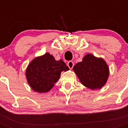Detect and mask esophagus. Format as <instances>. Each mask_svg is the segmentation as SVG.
<instances>
[{
    "instance_id": "obj_1",
    "label": "esophagus",
    "mask_w": 128,
    "mask_h": 128,
    "mask_svg": "<svg viewBox=\"0 0 128 128\" xmlns=\"http://www.w3.org/2000/svg\"><path fill=\"white\" fill-rule=\"evenodd\" d=\"M67 66L69 67L70 69H72L73 68V66H74V62H72V61H69V62L67 63Z\"/></svg>"
}]
</instances>
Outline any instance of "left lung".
<instances>
[{
  "label": "left lung",
  "mask_w": 128,
  "mask_h": 128,
  "mask_svg": "<svg viewBox=\"0 0 128 128\" xmlns=\"http://www.w3.org/2000/svg\"><path fill=\"white\" fill-rule=\"evenodd\" d=\"M73 70L84 86L91 90L100 89L109 76V68L103 58L91 54L84 56L82 61L74 66Z\"/></svg>",
  "instance_id": "obj_1"
}]
</instances>
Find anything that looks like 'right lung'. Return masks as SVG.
<instances>
[{"label":"right lung","mask_w":128,"mask_h":128,"mask_svg":"<svg viewBox=\"0 0 128 128\" xmlns=\"http://www.w3.org/2000/svg\"><path fill=\"white\" fill-rule=\"evenodd\" d=\"M68 70L63 60L57 61L52 55L46 53L31 61L26 70V77L34 91L45 93L59 80L61 72Z\"/></svg>","instance_id":"right-lung-1"}]
</instances>
